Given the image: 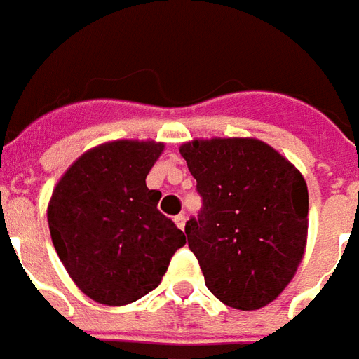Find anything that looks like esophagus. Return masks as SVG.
Returning <instances> with one entry per match:
<instances>
[{
	"mask_svg": "<svg viewBox=\"0 0 359 359\" xmlns=\"http://www.w3.org/2000/svg\"><path fill=\"white\" fill-rule=\"evenodd\" d=\"M185 220H187V218H185V215H177L174 218V222L177 224V228H182V230H185Z\"/></svg>",
	"mask_w": 359,
	"mask_h": 359,
	"instance_id": "1",
	"label": "esophagus"
}]
</instances>
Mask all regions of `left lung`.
<instances>
[{
	"instance_id": "8db88e82",
	"label": "left lung",
	"mask_w": 359,
	"mask_h": 359,
	"mask_svg": "<svg viewBox=\"0 0 359 359\" xmlns=\"http://www.w3.org/2000/svg\"><path fill=\"white\" fill-rule=\"evenodd\" d=\"M203 207L185 224L207 288L251 311L288 286L307 240L306 180L263 141L210 139L182 144Z\"/></svg>"
}]
</instances>
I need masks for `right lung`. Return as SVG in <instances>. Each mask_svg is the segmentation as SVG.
<instances>
[{"instance_id": "add662e5", "label": "right lung", "mask_w": 359, "mask_h": 359, "mask_svg": "<svg viewBox=\"0 0 359 359\" xmlns=\"http://www.w3.org/2000/svg\"><path fill=\"white\" fill-rule=\"evenodd\" d=\"M164 144L114 141L85 152L48 207L53 248L86 296L126 306L156 288L185 233L158 210L147 175Z\"/></svg>"}]
</instances>
